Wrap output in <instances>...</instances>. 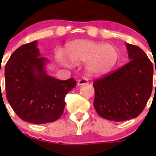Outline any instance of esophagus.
I'll return each instance as SVG.
<instances>
[{
  "label": "esophagus",
  "instance_id": "obj_1",
  "mask_svg": "<svg viewBox=\"0 0 156 156\" xmlns=\"http://www.w3.org/2000/svg\"><path fill=\"white\" fill-rule=\"evenodd\" d=\"M88 81H87V79L85 78H81L80 80H78V82H77V85L78 86H80V85H83V84H87Z\"/></svg>",
  "mask_w": 156,
  "mask_h": 156
}]
</instances>
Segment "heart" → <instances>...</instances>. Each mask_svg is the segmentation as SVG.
Returning <instances> with one entry per match:
<instances>
[{
	"label": "heart",
	"mask_w": 156,
	"mask_h": 156,
	"mask_svg": "<svg viewBox=\"0 0 156 156\" xmlns=\"http://www.w3.org/2000/svg\"><path fill=\"white\" fill-rule=\"evenodd\" d=\"M65 54L58 59L66 65L86 62L87 72L93 75H102L109 72L116 65L119 52L115 46L90 40H76L66 45Z\"/></svg>",
	"instance_id": "b5f03b06"
}]
</instances>
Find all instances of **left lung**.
I'll return each instance as SVG.
<instances>
[{"label":"left lung","mask_w":156,"mask_h":156,"mask_svg":"<svg viewBox=\"0 0 156 156\" xmlns=\"http://www.w3.org/2000/svg\"><path fill=\"white\" fill-rule=\"evenodd\" d=\"M126 47L130 62L93 84L94 106L97 114L115 122L137 117L152 94V62L139 47L127 43Z\"/></svg>","instance_id":"1"}]
</instances>
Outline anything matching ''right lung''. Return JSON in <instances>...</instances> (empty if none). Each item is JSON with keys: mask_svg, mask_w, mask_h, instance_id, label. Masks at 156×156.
<instances>
[{"mask_svg": "<svg viewBox=\"0 0 156 156\" xmlns=\"http://www.w3.org/2000/svg\"><path fill=\"white\" fill-rule=\"evenodd\" d=\"M37 41L22 45L15 50L5 66L7 99L16 114L30 123H49L63 113L65 97L76 81L58 80L48 75L49 60L41 56Z\"/></svg>", "mask_w": 156, "mask_h": 156, "instance_id": "1", "label": "right lung"}]
</instances>
